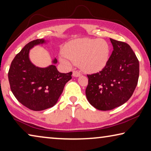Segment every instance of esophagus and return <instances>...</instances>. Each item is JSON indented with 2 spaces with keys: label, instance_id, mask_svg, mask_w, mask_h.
I'll return each mask as SVG.
<instances>
[{
  "label": "esophagus",
  "instance_id": "1",
  "mask_svg": "<svg viewBox=\"0 0 151 151\" xmlns=\"http://www.w3.org/2000/svg\"><path fill=\"white\" fill-rule=\"evenodd\" d=\"M81 75V73L78 70H73V75L75 77H77V76H79Z\"/></svg>",
  "mask_w": 151,
  "mask_h": 151
}]
</instances>
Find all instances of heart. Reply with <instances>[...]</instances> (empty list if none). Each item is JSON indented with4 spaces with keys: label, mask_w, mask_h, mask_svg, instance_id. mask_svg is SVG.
Masks as SVG:
<instances>
[{
    "label": "heart",
    "mask_w": 151,
    "mask_h": 151,
    "mask_svg": "<svg viewBox=\"0 0 151 151\" xmlns=\"http://www.w3.org/2000/svg\"><path fill=\"white\" fill-rule=\"evenodd\" d=\"M109 45L101 39H78L64 46L60 60L66 66L71 63L78 64L83 70L88 73L101 70L108 61Z\"/></svg>",
    "instance_id": "heart-1"
}]
</instances>
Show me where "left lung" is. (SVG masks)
I'll use <instances>...</instances> for the list:
<instances>
[{"mask_svg":"<svg viewBox=\"0 0 151 151\" xmlns=\"http://www.w3.org/2000/svg\"><path fill=\"white\" fill-rule=\"evenodd\" d=\"M114 50L101 70L87 75L85 93L95 108L107 111L130 99L138 84L139 61L128 44L110 38Z\"/></svg>","mask_w":151,"mask_h":151,"instance_id":"8db88e82","label":"left lung"}]
</instances>
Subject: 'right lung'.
Listing matches in <instances>:
<instances>
[{
    "label": "right lung",
    "instance_id": "obj_1",
    "mask_svg": "<svg viewBox=\"0 0 151 151\" xmlns=\"http://www.w3.org/2000/svg\"><path fill=\"white\" fill-rule=\"evenodd\" d=\"M44 42V40L37 39L26 44L13 60L8 73L14 96L24 106L33 111L53 107L73 74L72 72L60 73L53 64L46 68H39L31 63L29 50L35 45ZM53 63H57L56 59Z\"/></svg>",
    "mask_w": 151,
    "mask_h": 151
}]
</instances>
